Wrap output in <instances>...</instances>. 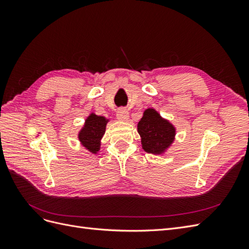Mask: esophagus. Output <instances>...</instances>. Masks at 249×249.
<instances>
[{
  "label": "esophagus",
  "mask_w": 249,
  "mask_h": 249,
  "mask_svg": "<svg viewBox=\"0 0 249 249\" xmlns=\"http://www.w3.org/2000/svg\"><path fill=\"white\" fill-rule=\"evenodd\" d=\"M116 116L119 120H127V118H129V112L124 108H120L116 113Z\"/></svg>",
  "instance_id": "1"
}]
</instances>
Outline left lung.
<instances>
[{
	"instance_id": "1",
	"label": "left lung",
	"mask_w": 249,
	"mask_h": 249,
	"mask_svg": "<svg viewBox=\"0 0 249 249\" xmlns=\"http://www.w3.org/2000/svg\"><path fill=\"white\" fill-rule=\"evenodd\" d=\"M142 147L150 154H161L173 141L176 130L154 109H147L138 123Z\"/></svg>"
}]
</instances>
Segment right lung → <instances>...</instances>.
<instances>
[{
	"label": "right lung",
	"mask_w": 249,
	"mask_h": 249,
	"mask_svg": "<svg viewBox=\"0 0 249 249\" xmlns=\"http://www.w3.org/2000/svg\"><path fill=\"white\" fill-rule=\"evenodd\" d=\"M107 123L108 120L105 119V117L94 115L93 113L86 119L84 127L79 134V139L82 144L91 153L96 154L99 152L101 139L105 134Z\"/></svg>",
	"instance_id": "right-lung-1"
}]
</instances>
